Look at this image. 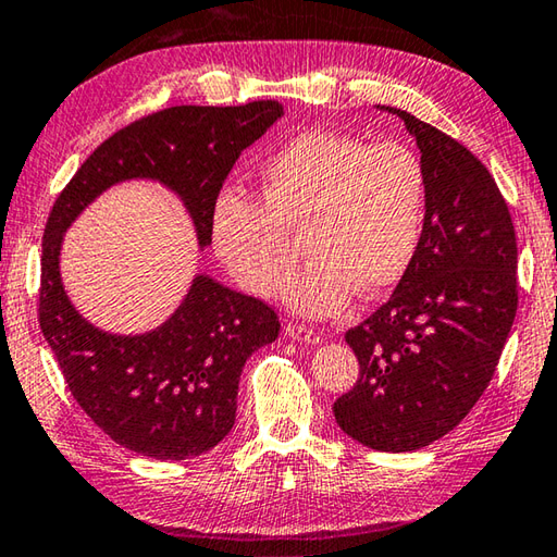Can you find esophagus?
I'll return each instance as SVG.
<instances>
[{
  "instance_id": "1",
  "label": "esophagus",
  "mask_w": 557,
  "mask_h": 557,
  "mask_svg": "<svg viewBox=\"0 0 557 557\" xmlns=\"http://www.w3.org/2000/svg\"><path fill=\"white\" fill-rule=\"evenodd\" d=\"M287 333L294 337V341H301V343H309V345H315L321 341V333L311 329V325H304V323H289Z\"/></svg>"
}]
</instances>
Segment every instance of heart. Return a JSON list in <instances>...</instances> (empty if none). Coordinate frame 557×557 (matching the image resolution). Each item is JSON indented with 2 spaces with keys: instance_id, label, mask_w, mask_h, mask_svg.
Masks as SVG:
<instances>
[{
  "instance_id": "obj_1",
  "label": "heart",
  "mask_w": 557,
  "mask_h": 557,
  "mask_svg": "<svg viewBox=\"0 0 557 557\" xmlns=\"http://www.w3.org/2000/svg\"><path fill=\"white\" fill-rule=\"evenodd\" d=\"M260 185L263 202L224 190L212 207L216 256L258 297H277L297 265L289 233L304 236L311 263L287 299L309 315L341 311L357 292L394 289L418 256L428 169L400 141L309 129L265 161Z\"/></svg>"
}]
</instances>
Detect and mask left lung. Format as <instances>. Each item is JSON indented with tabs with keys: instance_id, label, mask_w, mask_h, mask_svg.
<instances>
[{
	"instance_id": "left-lung-1",
	"label": "left lung",
	"mask_w": 557,
	"mask_h": 557,
	"mask_svg": "<svg viewBox=\"0 0 557 557\" xmlns=\"http://www.w3.org/2000/svg\"><path fill=\"white\" fill-rule=\"evenodd\" d=\"M428 169L424 232L386 304L345 333L359 379L333 403L345 434L416 451L451 432L493 379L517 313V236L483 161L400 108Z\"/></svg>"
}]
</instances>
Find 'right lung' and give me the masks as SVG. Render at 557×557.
I'll return each mask as SVG.
<instances>
[{
    "label": "right lung",
    "instance_id": "right-lung-1",
    "mask_svg": "<svg viewBox=\"0 0 557 557\" xmlns=\"http://www.w3.org/2000/svg\"><path fill=\"white\" fill-rule=\"evenodd\" d=\"M282 117L277 101L173 106L117 129L54 200L42 234L38 321L74 400L108 437L159 461H183L234 428L246 359L280 333L275 309L198 275L166 323L141 335L96 329L72 307L60 277L62 236L115 183L166 185L212 244V207L246 147Z\"/></svg>",
    "mask_w": 557,
    "mask_h": 557
}]
</instances>
